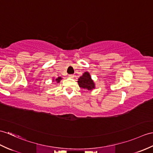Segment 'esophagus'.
Returning a JSON list of instances; mask_svg holds the SVG:
<instances>
[{"label":"esophagus","mask_w":153,"mask_h":153,"mask_svg":"<svg viewBox=\"0 0 153 153\" xmlns=\"http://www.w3.org/2000/svg\"><path fill=\"white\" fill-rule=\"evenodd\" d=\"M68 77L70 78H73L74 77V75H72V74H70V75L68 76Z\"/></svg>","instance_id":"obj_1"}]
</instances>
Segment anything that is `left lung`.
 <instances>
[{
	"mask_svg": "<svg viewBox=\"0 0 153 153\" xmlns=\"http://www.w3.org/2000/svg\"><path fill=\"white\" fill-rule=\"evenodd\" d=\"M77 83L79 87L84 90L91 91L95 88V83L88 72H85L83 75L79 77Z\"/></svg>",
	"mask_w": 153,
	"mask_h": 153,
	"instance_id": "8db88e82",
	"label": "left lung"
}]
</instances>
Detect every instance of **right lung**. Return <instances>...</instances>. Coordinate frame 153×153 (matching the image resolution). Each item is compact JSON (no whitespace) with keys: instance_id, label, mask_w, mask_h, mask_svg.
<instances>
[{"instance_id":"add662e5","label":"right lung","mask_w":153,"mask_h":153,"mask_svg":"<svg viewBox=\"0 0 153 153\" xmlns=\"http://www.w3.org/2000/svg\"><path fill=\"white\" fill-rule=\"evenodd\" d=\"M62 79V78L61 77H58L57 78H56V79H55L54 77H53V79H52V81H53V82H54V81H55L56 82V83H60V80H61Z\"/></svg>"}]
</instances>
